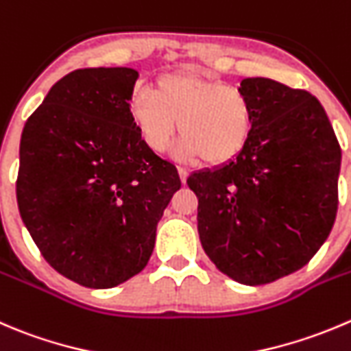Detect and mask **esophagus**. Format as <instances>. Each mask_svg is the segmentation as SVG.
Here are the masks:
<instances>
[{"mask_svg":"<svg viewBox=\"0 0 351 351\" xmlns=\"http://www.w3.org/2000/svg\"><path fill=\"white\" fill-rule=\"evenodd\" d=\"M178 173H180V178H182V183H185L186 178H189V169L178 168Z\"/></svg>","mask_w":351,"mask_h":351,"instance_id":"34e87169","label":"esophagus"}]
</instances>
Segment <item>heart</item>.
I'll return each instance as SVG.
<instances>
[{"label":"heart","mask_w":351,"mask_h":351,"mask_svg":"<svg viewBox=\"0 0 351 351\" xmlns=\"http://www.w3.org/2000/svg\"><path fill=\"white\" fill-rule=\"evenodd\" d=\"M130 117L154 152H165L176 130L183 135L178 156L224 162L247 145L254 127L248 97L233 85L195 71L165 75L156 89L137 87L130 97Z\"/></svg>","instance_id":"b5f03b06"}]
</instances>
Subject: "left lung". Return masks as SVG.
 I'll list each match as a JSON object with an SVG mask.
<instances>
[{
	"label": "left lung",
	"instance_id": "1",
	"mask_svg": "<svg viewBox=\"0 0 351 351\" xmlns=\"http://www.w3.org/2000/svg\"><path fill=\"white\" fill-rule=\"evenodd\" d=\"M254 127L234 158L186 178L207 257L241 285L273 283L311 261L335 224L341 149L307 90L252 77Z\"/></svg>",
	"mask_w": 351,
	"mask_h": 351
}]
</instances>
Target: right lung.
<instances>
[{
  "mask_svg": "<svg viewBox=\"0 0 351 351\" xmlns=\"http://www.w3.org/2000/svg\"><path fill=\"white\" fill-rule=\"evenodd\" d=\"M137 78L127 66L70 71L20 138V216L49 266L82 287L113 288L141 273L182 186L132 120Z\"/></svg>",
  "mask_w": 351,
  "mask_h": 351,
  "instance_id": "1",
  "label": "right lung"
}]
</instances>
